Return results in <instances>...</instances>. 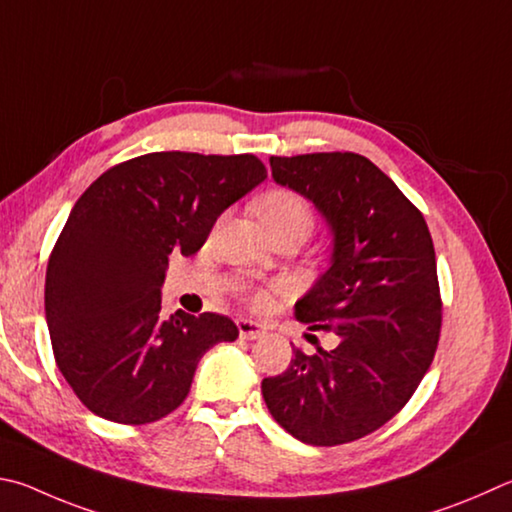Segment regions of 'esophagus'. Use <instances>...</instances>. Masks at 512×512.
Returning <instances> with one entry per match:
<instances>
[{"label": "esophagus", "mask_w": 512, "mask_h": 512, "mask_svg": "<svg viewBox=\"0 0 512 512\" xmlns=\"http://www.w3.org/2000/svg\"><path fill=\"white\" fill-rule=\"evenodd\" d=\"M237 327H239V336L244 338V340H257V338H262L264 333H266L262 324H257L253 320H248V318L237 320Z\"/></svg>", "instance_id": "34e87169"}]
</instances>
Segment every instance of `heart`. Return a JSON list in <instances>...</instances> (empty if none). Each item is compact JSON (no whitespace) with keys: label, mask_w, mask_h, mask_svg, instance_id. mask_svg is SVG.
Returning <instances> with one entry per match:
<instances>
[{"label":"heart","mask_w":512,"mask_h":512,"mask_svg":"<svg viewBox=\"0 0 512 512\" xmlns=\"http://www.w3.org/2000/svg\"><path fill=\"white\" fill-rule=\"evenodd\" d=\"M257 215L268 235L280 230H302L304 235H309L315 224V212L311 203L306 201L300 192L288 188L266 192L264 197L257 201ZM250 300L255 304H266L268 293L255 291L250 293Z\"/></svg>","instance_id":"b5f03b06"}]
</instances>
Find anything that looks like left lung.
<instances>
[{"mask_svg":"<svg viewBox=\"0 0 512 512\" xmlns=\"http://www.w3.org/2000/svg\"><path fill=\"white\" fill-rule=\"evenodd\" d=\"M271 170L331 226V266L295 304V318L340 342L313 356L293 349L284 374L262 380L264 401L302 443H351L401 412L432 365L443 309L432 235L365 156H271Z\"/></svg>","mask_w":512,"mask_h":512,"instance_id":"left-lung-1","label":"left lung"}]
</instances>
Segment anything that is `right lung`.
<instances>
[{
    "mask_svg": "<svg viewBox=\"0 0 512 512\" xmlns=\"http://www.w3.org/2000/svg\"><path fill=\"white\" fill-rule=\"evenodd\" d=\"M266 179L255 154L152 152L102 172L51 250L44 309L53 356L82 405L154 423L190 392L203 353L237 340L226 315H161L172 253L190 257L217 217Z\"/></svg>",
    "mask_w": 512,
    "mask_h": 512,
    "instance_id": "obj_1",
    "label": "right lung"
}]
</instances>
